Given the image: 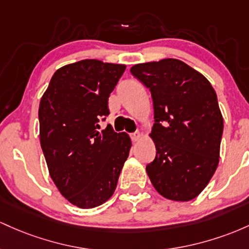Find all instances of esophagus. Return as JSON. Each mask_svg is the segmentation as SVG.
Returning a JSON list of instances; mask_svg holds the SVG:
<instances>
[{
    "mask_svg": "<svg viewBox=\"0 0 249 249\" xmlns=\"http://www.w3.org/2000/svg\"><path fill=\"white\" fill-rule=\"evenodd\" d=\"M142 138V134L140 133V132H135V133H133L132 134V140L133 141H139L140 139Z\"/></svg>",
    "mask_w": 249,
    "mask_h": 249,
    "instance_id": "esophagus-1",
    "label": "esophagus"
}]
</instances>
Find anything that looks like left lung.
I'll return each mask as SVG.
<instances>
[{"instance_id": "1", "label": "left lung", "mask_w": 249, "mask_h": 249, "mask_svg": "<svg viewBox=\"0 0 249 249\" xmlns=\"http://www.w3.org/2000/svg\"><path fill=\"white\" fill-rule=\"evenodd\" d=\"M130 72L152 94L156 148L147 174L159 194L173 201L197 196L219 164L223 119L209 81L177 58L139 63Z\"/></svg>"}]
</instances>
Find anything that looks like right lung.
I'll use <instances>...</instances> for the list:
<instances>
[{
  "label": "right lung",
  "instance_id": "add662e5",
  "mask_svg": "<svg viewBox=\"0 0 249 249\" xmlns=\"http://www.w3.org/2000/svg\"><path fill=\"white\" fill-rule=\"evenodd\" d=\"M125 71L124 64L82 60L55 71L38 107L40 142L49 175L61 194L89 209L109 200L129 155L128 134L111 125L108 99Z\"/></svg>",
  "mask_w": 249,
  "mask_h": 249
}]
</instances>
